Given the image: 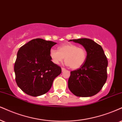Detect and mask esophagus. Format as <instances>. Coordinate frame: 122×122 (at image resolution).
Here are the masks:
<instances>
[{
    "label": "esophagus",
    "instance_id": "34e87169",
    "mask_svg": "<svg viewBox=\"0 0 122 122\" xmlns=\"http://www.w3.org/2000/svg\"><path fill=\"white\" fill-rule=\"evenodd\" d=\"M66 71V69L65 68H61V71L62 72H64V71Z\"/></svg>",
    "mask_w": 122,
    "mask_h": 122
}]
</instances>
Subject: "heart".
Instances as JSON below:
<instances>
[{"instance_id":"heart-1","label":"heart","mask_w":122,"mask_h":122,"mask_svg":"<svg viewBox=\"0 0 122 122\" xmlns=\"http://www.w3.org/2000/svg\"><path fill=\"white\" fill-rule=\"evenodd\" d=\"M50 56L52 62L59 64L64 59L66 64L73 70L81 67L86 61L87 54L83 47H78L73 43H65L58 47V50L51 49Z\"/></svg>"}]
</instances>
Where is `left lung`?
Instances as JSON below:
<instances>
[{
	"instance_id": "obj_1",
	"label": "left lung",
	"mask_w": 122,
	"mask_h": 122,
	"mask_svg": "<svg viewBox=\"0 0 122 122\" xmlns=\"http://www.w3.org/2000/svg\"><path fill=\"white\" fill-rule=\"evenodd\" d=\"M83 46L87 52L85 63L71 72L68 86L77 97H91L100 92L107 78L108 61L102 47L88 38L71 40Z\"/></svg>"
}]
</instances>
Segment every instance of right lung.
Returning a JSON list of instances; mask_svg holds the SVG:
<instances>
[{
    "mask_svg": "<svg viewBox=\"0 0 122 122\" xmlns=\"http://www.w3.org/2000/svg\"><path fill=\"white\" fill-rule=\"evenodd\" d=\"M56 43L36 38L19 50L14 66L17 85L28 95L37 97L51 88L61 69L51 61L50 50Z\"/></svg>",
    "mask_w": 122,
    "mask_h": 122,
    "instance_id": "obj_1",
    "label": "right lung"
}]
</instances>
